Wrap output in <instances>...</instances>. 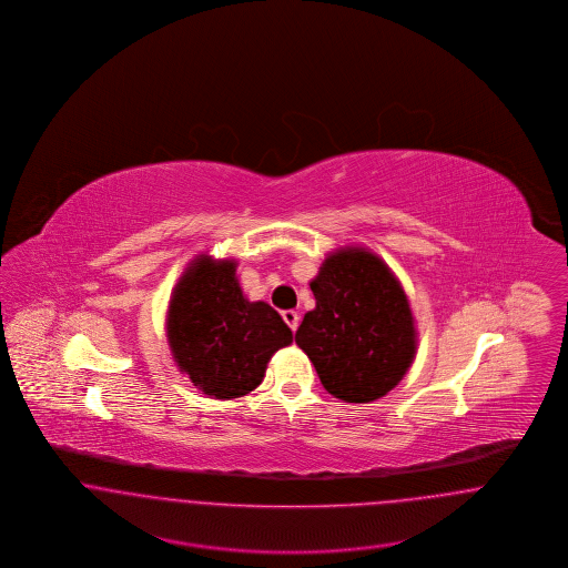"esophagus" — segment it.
<instances>
[{"label": "esophagus", "instance_id": "esophagus-1", "mask_svg": "<svg viewBox=\"0 0 568 568\" xmlns=\"http://www.w3.org/2000/svg\"><path fill=\"white\" fill-rule=\"evenodd\" d=\"M283 320H285V324L290 325V329H292V332H296L297 324H300V315H297V311H283Z\"/></svg>", "mask_w": 568, "mask_h": 568}]
</instances>
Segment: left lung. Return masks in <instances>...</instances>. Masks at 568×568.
Instances as JSON below:
<instances>
[{"mask_svg":"<svg viewBox=\"0 0 568 568\" xmlns=\"http://www.w3.org/2000/svg\"><path fill=\"white\" fill-rule=\"evenodd\" d=\"M315 308L296 343L325 389L345 403H373L405 377L415 349L406 294L375 253L343 248L325 257L311 283Z\"/></svg>","mask_w":568,"mask_h":568,"instance_id":"obj_1","label":"left lung"}]
</instances>
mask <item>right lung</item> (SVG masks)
Listing matches in <instances>:
<instances>
[{
	"label": "right lung",
	"instance_id": "obj_1",
	"mask_svg": "<svg viewBox=\"0 0 568 568\" xmlns=\"http://www.w3.org/2000/svg\"><path fill=\"white\" fill-rule=\"evenodd\" d=\"M168 343L191 383L216 400L253 392L292 329L266 302H248L236 262L200 255L179 281L168 308Z\"/></svg>",
	"mask_w": 568,
	"mask_h": 568
}]
</instances>
